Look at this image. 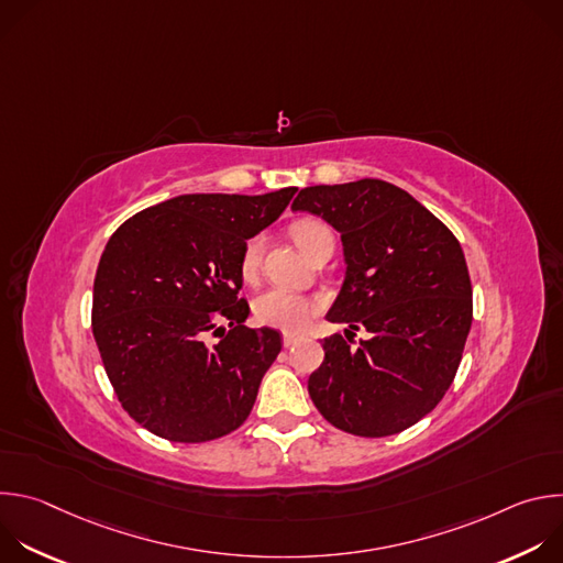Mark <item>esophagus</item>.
<instances>
[{"mask_svg": "<svg viewBox=\"0 0 563 563\" xmlns=\"http://www.w3.org/2000/svg\"><path fill=\"white\" fill-rule=\"evenodd\" d=\"M298 341H300V336H296V334H289V332L283 334V345H285V347H291V345H296Z\"/></svg>", "mask_w": 563, "mask_h": 563, "instance_id": "1", "label": "esophagus"}]
</instances>
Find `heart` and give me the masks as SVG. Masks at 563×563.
<instances>
[{
  "label": "heart",
  "mask_w": 563,
  "mask_h": 563,
  "mask_svg": "<svg viewBox=\"0 0 563 563\" xmlns=\"http://www.w3.org/2000/svg\"><path fill=\"white\" fill-rule=\"evenodd\" d=\"M328 227L318 220H300L291 227V238L296 245L302 250L305 256L311 254L316 238L323 233ZM261 254H263V235H254L247 240L243 250V258H240V274L245 280H254L258 276L261 267ZM316 311V302L287 291V289H267L254 300V316L261 325L285 330V332H298L302 330L309 318Z\"/></svg>",
  "instance_id": "obj_1"
}]
</instances>
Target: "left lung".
Segmentation results:
<instances>
[{
	"instance_id": "8db88e82",
	"label": "left lung",
	"mask_w": 563,
	"mask_h": 563,
	"mask_svg": "<svg viewBox=\"0 0 563 563\" xmlns=\"http://www.w3.org/2000/svg\"><path fill=\"white\" fill-rule=\"evenodd\" d=\"M291 209L330 222L347 265L328 320L350 330L323 341L325 361L307 380L313 406L356 437L408 430L452 385L472 325L459 240L408 191L374 178L300 189ZM356 329L371 339L352 349Z\"/></svg>"
}]
</instances>
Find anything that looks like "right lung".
Here are the masks:
<instances>
[{
	"mask_svg": "<svg viewBox=\"0 0 563 563\" xmlns=\"http://www.w3.org/2000/svg\"><path fill=\"white\" fill-rule=\"evenodd\" d=\"M296 191L187 194L131 216L109 238L93 283V336L122 408L155 437L205 443L250 417L283 345L276 330L243 325L240 258Z\"/></svg>",
	"mask_w": 563,
	"mask_h": 563,
	"instance_id": "obj_1",
	"label": "right lung"
}]
</instances>
